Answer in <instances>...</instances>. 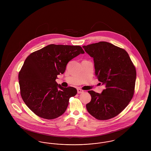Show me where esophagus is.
Returning <instances> with one entry per match:
<instances>
[{
    "mask_svg": "<svg viewBox=\"0 0 151 151\" xmlns=\"http://www.w3.org/2000/svg\"><path fill=\"white\" fill-rule=\"evenodd\" d=\"M77 91H78V93H83L84 92V91L83 90H82V89H77Z\"/></svg>",
    "mask_w": 151,
    "mask_h": 151,
    "instance_id": "1",
    "label": "esophagus"
}]
</instances>
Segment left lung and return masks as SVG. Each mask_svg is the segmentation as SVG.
Returning <instances> with one entry per match:
<instances>
[{
  "mask_svg": "<svg viewBox=\"0 0 151 151\" xmlns=\"http://www.w3.org/2000/svg\"><path fill=\"white\" fill-rule=\"evenodd\" d=\"M93 58L95 74L105 85L101 93L89 91L92 99L86 105L88 113L99 120L118 115L129 105L134 94L136 69L127 51L107 42L83 46Z\"/></svg>",
  "mask_w": 151,
  "mask_h": 151,
  "instance_id": "obj_1",
  "label": "left lung"
}]
</instances>
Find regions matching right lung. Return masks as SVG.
I'll list each match as a JSON object with an SVG mask.
<instances>
[{
    "mask_svg": "<svg viewBox=\"0 0 151 151\" xmlns=\"http://www.w3.org/2000/svg\"><path fill=\"white\" fill-rule=\"evenodd\" d=\"M84 51L80 46L51 44L30 54L19 73L22 99L38 116L47 119L62 115L76 88L58 84V75L65 72L73 58Z\"/></svg>",
    "mask_w": 151,
    "mask_h": 151,
    "instance_id": "right-lung-1",
    "label": "right lung"
}]
</instances>
